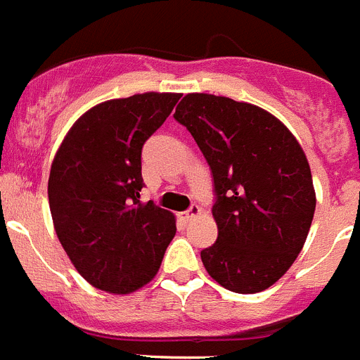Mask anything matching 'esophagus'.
<instances>
[{
	"instance_id": "1",
	"label": "esophagus",
	"mask_w": 360,
	"mask_h": 360,
	"mask_svg": "<svg viewBox=\"0 0 360 360\" xmlns=\"http://www.w3.org/2000/svg\"><path fill=\"white\" fill-rule=\"evenodd\" d=\"M200 212H202V209H200V207H198V205H193L189 210L182 212V219L186 221V223H189V221H193L194 217L200 216Z\"/></svg>"
}]
</instances>
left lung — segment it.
Wrapping results in <instances>:
<instances>
[{
	"mask_svg": "<svg viewBox=\"0 0 360 360\" xmlns=\"http://www.w3.org/2000/svg\"><path fill=\"white\" fill-rule=\"evenodd\" d=\"M174 120L212 169L217 240L202 252L207 273L239 295L271 288L302 252L314 217L302 146L268 110L205 92L186 94Z\"/></svg>",
	"mask_w": 360,
	"mask_h": 360,
	"instance_id": "1",
	"label": "left lung"
}]
</instances>
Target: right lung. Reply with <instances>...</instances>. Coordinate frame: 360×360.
Returning a JSON list of instances; mask_svg holds the SVG:
<instances>
[{
  "label": "right lung",
  "mask_w": 360,
  "mask_h": 360,
  "mask_svg": "<svg viewBox=\"0 0 360 360\" xmlns=\"http://www.w3.org/2000/svg\"><path fill=\"white\" fill-rule=\"evenodd\" d=\"M178 100L144 92L103 101L75 121L53 158V226L77 271L101 291L130 295L151 282L176 233L169 210L141 202V151Z\"/></svg>",
  "instance_id": "1"
}]
</instances>
